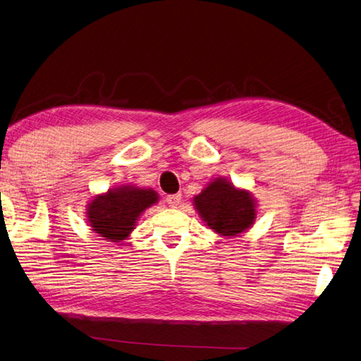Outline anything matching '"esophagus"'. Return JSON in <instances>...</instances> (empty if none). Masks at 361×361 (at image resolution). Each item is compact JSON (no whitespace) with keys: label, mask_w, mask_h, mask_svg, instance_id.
I'll list each match as a JSON object with an SVG mask.
<instances>
[{"label":"esophagus","mask_w":361,"mask_h":361,"mask_svg":"<svg viewBox=\"0 0 361 361\" xmlns=\"http://www.w3.org/2000/svg\"><path fill=\"white\" fill-rule=\"evenodd\" d=\"M166 202H167V205H169V207L176 208V207L180 205V202H181V194H172V195H167V197H166Z\"/></svg>","instance_id":"34e87169"}]
</instances>
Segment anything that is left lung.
Here are the masks:
<instances>
[{"label":"left lung","mask_w":361,"mask_h":361,"mask_svg":"<svg viewBox=\"0 0 361 361\" xmlns=\"http://www.w3.org/2000/svg\"><path fill=\"white\" fill-rule=\"evenodd\" d=\"M192 202L202 221L221 237H237L257 218L254 195L247 189L235 188L224 176L209 181Z\"/></svg>","instance_id":"left-lung-1"}]
</instances>
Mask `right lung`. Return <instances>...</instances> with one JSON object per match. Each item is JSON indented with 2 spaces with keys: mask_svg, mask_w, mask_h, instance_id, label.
<instances>
[{
  "mask_svg": "<svg viewBox=\"0 0 361 361\" xmlns=\"http://www.w3.org/2000/svg\"><path fill=\"white\" fill-rule=\"evenodd\" d=\"M158 200L159 195L152 188L124 185L109 189L87 205L88 226L104 240L121 243L135 228L140 214Z\"/></svg>",
  "mask_w": 361,
  "mask_h": 361,
  "instance_id": "obj_1",
  "label": "right lung"
}]
</instances>
